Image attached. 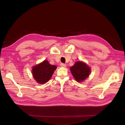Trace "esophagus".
Returning <instances> with one entry per match:
<instances>
[{
  "label": "esophagus",
  "instance_id": "obj_1",
  "mask_svg": "<svg viewBox=\"0 0 125 125\" xmlns=\"http://www.w3.org/2000/svg\"><path fill=\"white\" fill-rule=\"evenodd\" d=\"M60 66H61L62 67H66V65L65 64H64V63H61Z\"/></svg>",
  "mask_w": 125,
  "mask_h": 125
}]
</instances>
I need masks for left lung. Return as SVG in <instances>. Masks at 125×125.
<instances>
[{
	"label": "left lung",
	"instance_id": "8db88e82",
	"mask_svg": "<svg viewBox=\"0 0 125 125\" xmlns=\"http://www.w3.org/2000/svg\"><path fill=\"white\" fill-rule=\"evenodd\" d=\"M74 78L79 82H82L86 79L91 72V69L87 65L82 62H77L70 68Z\"/></svg>",
	"mask_w": 125,
	"mask_h": 125
}]
</instances>
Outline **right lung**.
I'll use <instances>...</instances> for the list:
<instances>
[{"label":"right lung","mask_w":125,"mask_h":125,"mask_svg":"<svg viewBox=\"0 0 125 125\" xmlns=\"http://www.w3.org/2000/svg\"><path fill=\"white\" fill-rule=\"evenodd\" d=\"M56 68V66L51 65L47 60H44L33 67V77L39 83H45L50 80Z\"/></svg>","instance_id":"obj_1"}]
</instances>
